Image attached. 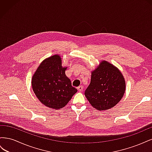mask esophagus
Segmentation results:
<instances>
[{
  "label": "esophagus",
  "instance_id": "esophagus-1",
  "mask_svg": "<svg viewBox=\"0 0 152 152\" xmlns=\"http://www.w3.org/2000/svg\"><path fill=\"white\" fill-rule=\"evenodd\" d=\"M77 89H78V91H79V92L82 91H83V86H80L79 87H77Z\"/></svg>",
  "mask_w": 152,
  "mask_h": 152
}]
</instances>
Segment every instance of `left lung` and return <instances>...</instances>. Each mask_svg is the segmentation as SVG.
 Segmentation results:
<instances>
[{"label": "left lung", "instance_id": "1", "mask_svg": "<svg viewBox=\"0 0 152 152\" xmlns=\"http://www.w3.org/2000/svg\"><path fill=\"white\" fill-rule=\"evenodd\" d=\"M126 81L118 68L103 60L91 72V82L85 96L92 107L106 110L115 107L122 98Z\"/></svg>", "mask_w": 152, "mask_h": 152}]
</instances>
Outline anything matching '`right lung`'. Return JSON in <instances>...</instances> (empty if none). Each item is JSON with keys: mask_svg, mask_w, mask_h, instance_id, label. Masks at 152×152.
<instances>
[{"mask_svg": "<svg viewBox=\"0 0 152 152\" xmlns=\"http://www.w3.org/2000/svg\"><path fill=\"white\" fill-rule=\"evenodd\" d=\"M61 58L54 54L45 59L31 78V87L37 98L47 107L59 110L67 104L77 89L65 74Z\"/></svg>", "mask_w": 152, "mask_h": 152, "instance_id": "right-lung-1", "label": "right lung"}]
</instances>
